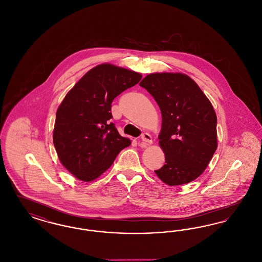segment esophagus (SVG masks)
<instances>
[{"label":"esophagus","mask_w":262,"mask_h":262,"mask_svg":"<svg viewBox=\"0 0 262 262\" xmlns=\"http://www.w3.org/2000/svg\"><path fill=\"white\" fill-rule=\"evenodd\" d=\"M141 145L146 146L152 143V136H150L148 133H144L141 135Z\"/></svg>","instance_id":"1"}]
</instances>
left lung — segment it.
I'll return each mask as SVG.
<instances>
[{"mask_svg": "<svg viewBox=\"0 0 262 262\" xmlns=\"http://www.w3.org/2000/svg\"><path fill=\"white\" fill-rule=\"evenodd\" d=\"M162 113L159 144L165 165L155 170L170 186L200 177L217 148L216 115L208 97L190 77L181 73H153L140 82Z\"/></svg>", "mask_w": 262, "mask_h": 262, "instance_id": "left-lung-1", "label": "left lung"}]
</instances>
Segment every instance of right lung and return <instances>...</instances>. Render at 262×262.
<instances>
[{
  "mask_svg": "<svg viewBox=\"0 0 262 262\" xmlns=\"http://www.w3.org/2000/svg\"><path fill=\"white\" fill-rule=\"evenodd\" d=\"M141 77L105 63L84 75L64 97L56 111L53 144L61 164L78 179L89 182L100 177L130 145L110 121L111 104Z\"/></svg>",
  "mask_w": 262,
  "mask_h": 262,
  "instance_id": "right-lung-1",
  "label": "right lung"
}]
</instances>
